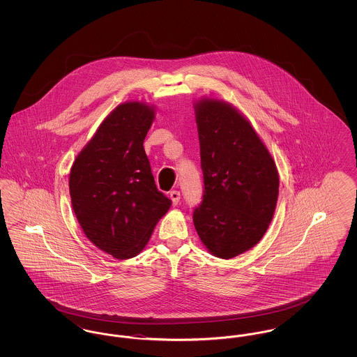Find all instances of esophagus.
I'll use <instances>...</instances> for the list:
<instances>
[{"instance_id": "esophagus-1", "label": "esophagus", "mask_w": 357, "mask_h": 357, "mask_svg": "<svg viewBox=\"0 0 357 357\" xmlns=\"http://www.w3.org/2000/svg\"><path fill=\"white\" fill-rule=\"evenodd\" d=\"M170 198L172 204L176 206V204H179V199H181V192L176 191V190H172L170 192Z\"/></svg>"}]
</instances>
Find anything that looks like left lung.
<instances>
[{"label":"left lung","instance_id":"8db88e82","mask_svg":"<svg viewBox=\"0 0 357 357\" xmlns=\"http://www.w3.org/2000/svg\"><path fill=\"white\" fill-rule=\"evenodd\" d=\"M204 201L192 221L204 248L230 259L261 241L273 220L280 178L265 143L234 105L214 98L194 102Z\"/></svg>","mask_w":357,"mask_h":357}]
</instances>
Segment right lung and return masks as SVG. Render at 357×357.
Here are the masks:
<instances>
[{
    "label": "right lung",
    "mask_w": 357,
    "mask_h": 357,
    "mask_svg": "<svg viewBox=\"0 0 357 357\" xmlns=\"http://www.w3.org/2000/svg\"><path fill=\"white\" fill-rule=\"evenodd\" d=\"M155 107L126 102L112 109L69 172L70 202L79 225L98 249L118 259L139 255L171 199L155 186L143 142Z\"/></svg>",
    "instance_id": "add662e5"
}]
</instances>
